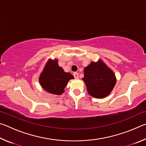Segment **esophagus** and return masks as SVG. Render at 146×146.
Returning <instances> with one entry per match:
<instances>
[{
    "label": "esophagus",
    "mask_w": 146,
    "mask_h": 146,
    "mask_svg": "<svg viewBox=\"0 0 146 146\" xmlns=\"http://www.w3.org/2000/svg\"><path fill=\"white\" fill-rule=\"evenodd\" d=\"M73 76H74V77H75V78H76V79L78 78V73H76V72L74 73H73Z\"/></svg>",
    "instance_id": "1"
}]
</instances>
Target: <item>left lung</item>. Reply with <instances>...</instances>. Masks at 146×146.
<instances>
[{
    "instance_id": "8db88e82",
    "label": "left lung",
    "mask_w": 146,
    "mask_h": 146,
    "mask_svg": "<svg viewBox=\"0 0 146 146\" xmlns=\"http://www.w3.org/2000/svg\"><path fill=\"white\" fill-rule=\"evenodd\" d=\"M84 77L82 79L88 93L97 98H104L110 95L117 81L113 71L101 60L97 62H91L84 68Z\"/></svg>"
}]
</instances>
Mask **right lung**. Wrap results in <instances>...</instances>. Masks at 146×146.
Here are the masks:
<instances>
[{
  "label": "right lung",
  "mask_w": 146,
  "mask_h": 146,
  "mask_svg": "<svg viewBox=\"0 0 146 146\" xmlns=\"http://www.w3.org/2000/svg\"><path fill=\"white\" fill-rule=\"evenodd\" d=\"M73 76L66 73L58 66L56 59H49L39 77V82L44 90L54 95H62L69 80Z\"/></svg>",
  "instance_id": "add662e5"
}]
</instances>
